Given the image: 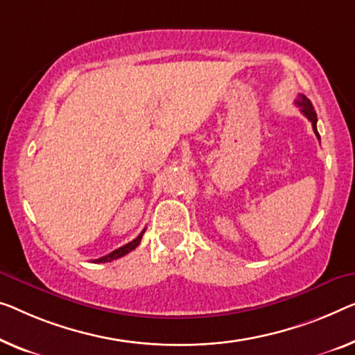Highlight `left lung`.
Wrapping results in <instances>:
<instances>
[{
    "mask_svg": "<svg viewBox=\"0 0 355 355\" xmlns=\"http://www.w3.org/2000/svg\"><path fill=\"white\" fill-rule=\"evenodd\" d=\"M295 103L300 107L301 113H303V114L306 116V118H308V119L311 121V123H313V129H314V132H315L317 139L320 140L319 132H317V114H315V110H314V107H313V103H311V100H309L308 97H304V95L300 94Z\"/></svg>",
    "mask_w": 355,
    "mask_h": 355,
    "instance_id": "left-lung-1",
    "label": "left lung"
}]
</instances>
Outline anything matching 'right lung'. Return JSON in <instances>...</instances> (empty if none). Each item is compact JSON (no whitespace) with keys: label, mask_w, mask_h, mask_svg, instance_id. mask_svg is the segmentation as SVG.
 Masks as SVG:
<instances>
[{"label":"right lung","mask_w":355,"mask_h":355,"mask_svg":"<svg viewBox=\"0 0 355 355\" xmlns=\"http://www.w3.org/2000/svg\"><path fill=\"white\" fill-rule=\"evenodd\" d=\"M144 232H145V230L141 231L140 234L137 236L134 241H130L129 244H125V245H123V247L116 248V250H113V252H111V253H108V255H105V257H102V258H98V260H94L92 263H110V261H113V260H118V258H121V257L127 255V253L134 250V248H137V245L140 244L141 237H144Z\"/></svg>","instance_id":"obj_1"}]
</instances>
